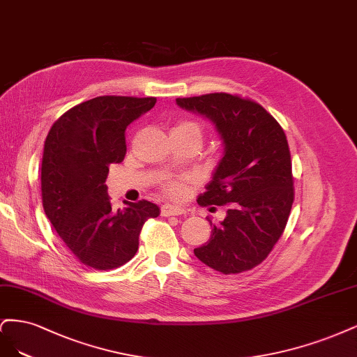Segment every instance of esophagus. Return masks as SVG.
Here are the masks:
<instances>
[{
	"instance_id": "1",
	"label": "esophagus",
	"mask_w": 357,
	"mask_h": 357,
	"mask_svg": "<svg viewBox=\"0 0 357 357\" xmlns=\"http://www.w3.org/2000/svg\"><path fill=\"white\" fill-rule=\"evenodd\" d=\"M183 213H187L185 209L178 208V206H172V204H163V206H162V216L183 215Z\"/></svg>"
}]
</instances>
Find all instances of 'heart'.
<instances>
[{
	"label": "heart",
	"mask_w": 357,
	"mask_h": 357,
	"mask_svg": "<svg viewBox=\"0 0 357 357\" xmlns=\"http://www.w3.org/2000/svg\"><path fill=\"white\" fill-rule=\"evenodd\" d=\"M170 133H178V135H192V136H197L199 139L202 141V136H203V130H202V126L199 123H195L192 120H182L179 121L174 129H172ZM165 191L172 195V197H181L185 191L183 188V182L182 181H169L167 183H165Z\"/></svg>",
	"instance_id": "1"
}]
</instances>
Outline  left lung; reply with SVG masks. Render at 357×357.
Listing matches in <instances>:
<instances>
[{
    "instance_id": "obj_1",
    "label": "left lung",
    "mask_w": 357,
    "mask_h": 357,
    "mask_svg": "<svg viewBox=\"0 0 357 357\" xmlns=\"http://www.w3.org/2000/svg\"><path fill=\"white\" fill-rule=\"evenodd\" d=\"M178 107L208 119L222 141L202 206H227L212 234L194 255L224 274L261 264L278 243L294 203L291 153L280 124L259 103L228 93L178 98Z\"/></svg>"
}]
</instances>
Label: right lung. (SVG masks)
<instances>
[{"mask_svg":"<svg viewBox=\"0 0 357 357\" xmlns=\"http://www.w3.org/2000/svg\"><path fill=\"white\" fill-rule=\"evenodd\" d=\"M155 98L98 96L66 111L45 137L41 165L43 208L56 233L84 266L111 270L130 261L142 225L160 215L151 202L112 209L108 166L126 155L128 126Z\"/></svg>","mask_w":357,"mask_h":357,"instance_id":"1","label":"right lung"}]
</instances>
